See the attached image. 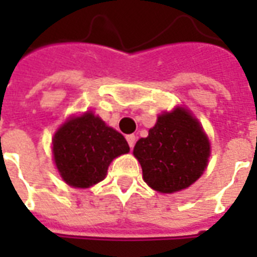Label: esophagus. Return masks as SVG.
<instances>
[{
  "mask_svg": "<svg viewBox=\"0 0 257 257\" xmlns=\"http://www.w3.org/2000/svg\"><path fill=\"white\" fill-rule=\"evenodd\" d=\"M126 141H128L129 147L133 148V145L136 143V136H135V135H128V136H126Z\"/></svg>",
  "mask_w": 257,
  "mask_h": 257,
  "instance_id": "obj_1",
  "label": "esophagus"
}]
</instances>
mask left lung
Instances as JSON below:
<instances>
[{
	"instance_id": "8db88e82",
	"label": "left lung",
	"mask_w": 257,
	"mask_h": 257,
	"mask_svg": "<svg viewBox=\"0 0 257 257\" xmlns=\"http://www.w3.org/2000/svg\"><path fill=\"white\" fill-rule=\"evenodd\" d=\"M209 152L199 121L183 108L159 116L148 137L140 139L133 149L145 183L161 193L181 191L195 183L207 168Z\"/></svg>"
}]
</instances>
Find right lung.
I'll list each match as a JSON object with an SVG mask.
<instances>
[{"mask_svg": "<svg viewBox=\"0 0 257 257\" xmlns=\"http://www.w3.org/2000/svg\"><path fill=\"white\" fill-rule=\"evenodd\" d=\"M128 152L124 136L89 112L66 121L53 139L58 172L65 183L77 188L100 183L110 161Z\"/></svg>", "mask_w": 257, "mask_h": 257, "instance_id": "1", "label": "right lung"}]
</instances>
